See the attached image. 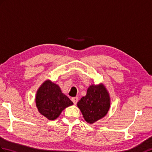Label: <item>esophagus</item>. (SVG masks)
Instances as JSON below:
<instances>
[{"instance_id": "obj_1", "label": "esophagus", "mask_w": 152, "mask_h": 152, "mask_svg": "<svg viewBox=\"0 0 152 152\" xmlns=\"http://www.w3.org/2000/svg\"><path fill=\"white\" fill-rule=\"evenodd\" d=\"M72 102L75 104H77V97H73V98H72Z\"/></svg>"}]
</instances>
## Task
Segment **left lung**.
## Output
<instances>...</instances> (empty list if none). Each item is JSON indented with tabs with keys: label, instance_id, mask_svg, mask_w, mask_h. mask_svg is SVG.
I'll return each instance as SVG.
<instances>
[{
	"label": "left lung",
	"instance_id": "obj_1",
	"mask_svg": "<svg viewBox=\"0 0 152 152\" xmlns=\"http://www.w3.org/2000/svg\"><path fill=\"white\" fill-rule=\"evenodd\" d=\"M77 105L86 121L92 124L107 115L110 107V96L102 83L91 85Z\"/></svg>",
	"mask_w": 152,
	"mask_h": 152
}]
</instances>
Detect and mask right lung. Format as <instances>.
I'll use <instances>...</instances> for the list:
<instances>
[{"instance_id": "add662e5", "label": "right lung", "mask_w": 152, "mask_h": 152, "mask_svg": "<svg viewBox=\"0 0 152 152\" xmlns=\"http://www.w3.org/2000/svg\"><path fill=\"white\" fill-rule=\"evenodd\" d=\"M36 104L42 115L54 121L59 117L63 109L73 105V102L62 93L59 86L48 80L38 89Z\"/></svg>"}]
</instances>
